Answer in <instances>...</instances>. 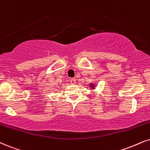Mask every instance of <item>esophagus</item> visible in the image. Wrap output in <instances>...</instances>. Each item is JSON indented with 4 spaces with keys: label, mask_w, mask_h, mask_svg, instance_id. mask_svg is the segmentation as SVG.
Segmentation results:
<instances>
[{
    "label": "esophagus",
    "mask_w": 150,
    "mask_h": 150,
    "mask_svg": "<svg viewBox=\"0 0 150 150\" xmlns=\"http://www.w3.org/2000/svg\"><path fill=\"white\" fill-rule=\"evenodd\" d=\"M71 83L72 84H75V83H76V79H75V78H72L71 79Z\"/></svg>",
    "instance_id": "1"
}]
</instances>
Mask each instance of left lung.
Instances as JSON below:
<instances>
[{
	"label": "left lung",
	"mask_w": 150,
	"mask_h": 150,
	"mask_svg": "<svg viewBox=\"0 0 150 150\" xmlns=\"http://www.w3.org/2000/svg\"><path fill=\"white\" fill-rule=\"evenodd\" d=\"M88 85H89V87L91 88L92 90H94V89L96 88V84H95V83H90Z\"/></svg>",
	"instance_id": "obj_1"
}]
</instances>
